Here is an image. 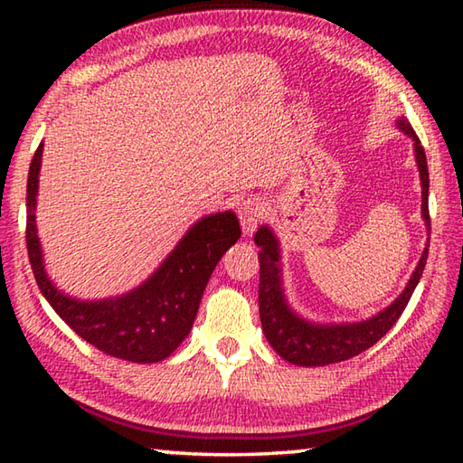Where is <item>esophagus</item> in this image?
Wrapping results in <instances>:
<instances>
[{"label":"esophagus","mask_w":463,"mask_h":463,"mask_svg":"<svg viewBox=\"0 0 463 463\" xmlns=\"http://www.w3.org/2000/svg\"><path fill=\"white\" fill-rule=\"evenodd\" d=\"M263 213H265L263 203L257 198H247V200L241 202L239 221H241V226H242V232H245L247 237H250V234L255 232L257 224L261 222Z\"/></svg>","instance_id":"esophagus-1"}]
</instances>
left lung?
Segmentation results:
<instances>
[{
  "mask_svg": "<svg viewBox=\"0 0 463 463\" xmlns=\"http://www.w3.org/2000/svg\"><path fill=\"white\" fill-rule=\"evenodd\" d=\"M398 128L404 135L414 140V156L420 171V185H422V221L430 231V216H429V169L427 156L422 148L417 132L406 118L398 120ZM255 245L261 249L260 253V317L263 325L265 339L269 341L273 349L278 351L279 357L294 365H328L336 362H345L365 349H370L373 343H378L386 335L409 304L411 296L417 288L419 279L425 269L429 245L422 250V257L414 269L412 278L406 284L404 292L390 304L386 310L364 320V323L354 325H312L289 310L284 289H281V268H279V245L278 239L273 237L269 226H261L255 232Z\"/></svg>",
  "mask_w": 463,
  "mask_h": 463,
  "instance_id": "left-lung-1",
  "label": "left lung"
}]
</instances>
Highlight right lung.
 <instances>
[{"label":"right lung","mask_w":463,"mask_h":463,"mask_svg":"<svg viewBox=\"0 0 463 463\" xmlns=\"http://www.w3.org/2000/svg\"><path fill=\"white\" fill-rule=\"evenodd\" d=\"M41 159L43 143L30 163L26 185V247L43 296L81 339L104 354L135 364L163 362L192 331L216 263L239 241L237 216L218 213L195 222L161 268L132 292L106 300H75L59 292L44 271L34 221Z\"/></svg>","instance_id":"1"}]
</instances>
